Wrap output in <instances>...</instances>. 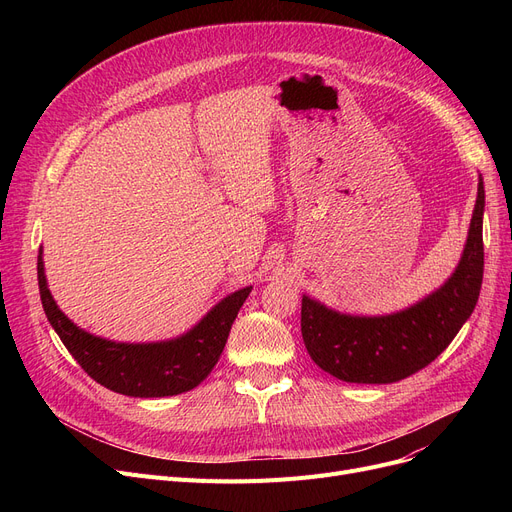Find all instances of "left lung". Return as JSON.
Here are the masks:
<instances>
[{
  "instance_id": "8db88e82",
  "label": "left lung",
  "mask_w": 512,
  "mask_h": 512,
  "mask_svg": "<svg viewBox=\"0 0 512 512\" xmlns=\"http://www.w3.org/2000/svg\"><path fill=\"white\" fill-rule=\"evenodd\" d=\"M483 207L477 201L463 257L454 274L417 305L392 315L363 317L332 311L303 297L301 332L311 359L351 384H392L432 363L473 313L483 280Z\"/></svg>"
}]
</instances>
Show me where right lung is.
I'll use <instances>...</instances> for the list:
<instances>
[{
	"instance_id": "add662e5",
	"label": "right lung",
	"mask_w": 512,
	"mask_h": 512,
	"mask_svg": "<svg viewBox=\"0 0 512 512\" xmlns=\"http://www.w3.org/2000/svg\"><path fill=\"white\" fill-rule=\"evenodd\" d=\"M37 278L43 311L76 363L97 384L134 398L174 396L199 386L218 363L234 319L251 292V286L232 292L193 330L174 340L126 344L76 328L58 309L47 288L41 251L37 259Z\"/></svg>"
}]
</instances>
